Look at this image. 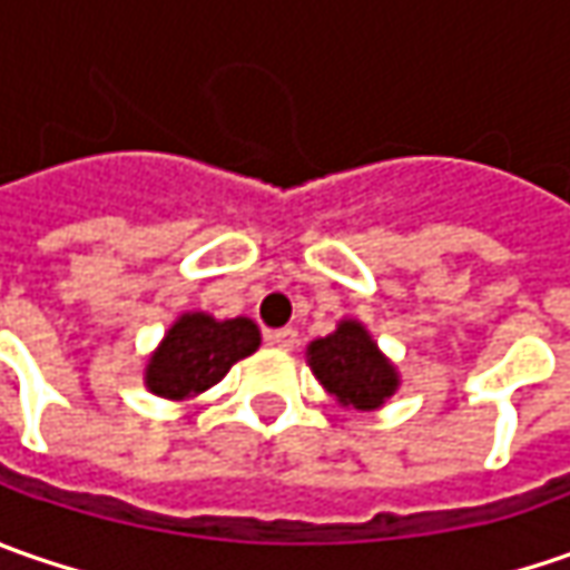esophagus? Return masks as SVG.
Returning <instances> with one entry per match:
<instances>
[{"instance_id": "34e87169", "label": "esophagus", "mask_w": 570, "mask_h": 570, "mask_svg": "<svg viewBox=\"0 0 570 570\" xmlns=\"http://www.w3.org/2000/svg\"><path fill=\"white\" fill-rule=\"evenodd\" d=\"M269 342H273L275 348H282V352H292L297 345V330H292V326L275 330V333H269Z\"/></svg>"}]
</instances>
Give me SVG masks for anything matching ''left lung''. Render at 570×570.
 Listing matches in <instances>:
<instances>
[{"label":"left lung","mask_w":570,"mask_h":570,"mask_svg":"<svg viewBox=\"0 0 570 570\" xmlns=\"http://www.w3.org/2000/svg\"><path fill=\"white\" fill-rule=\"evenodd\" d=\"M307 362L326 393L362 412L381 409L400 386L396 367L383 358L377 342L358 320H342L336 333L311 342Z\"/></svg>","instance_id":"8db88e82"}]
</instances>
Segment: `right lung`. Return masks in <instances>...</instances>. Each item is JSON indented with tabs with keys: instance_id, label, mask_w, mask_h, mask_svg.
<instances>
[{
	"instance_id": "add662e5",
	"label": "right lung",
	"mask_w": 570,
	"mask_h": 570,
	"mask_svg": "<svg viewBox=\"0 0 570 570\" xmlns=\"http://www.w3.org/2000/svg\"><path fill=\"white\" fill-rule=\"evenodd\" d=\"M259 348V330L247 317L215 320L184 314L145 364V386L165 400H189L215 386L230 364Z\"/></svg>"
}]
</instances>
